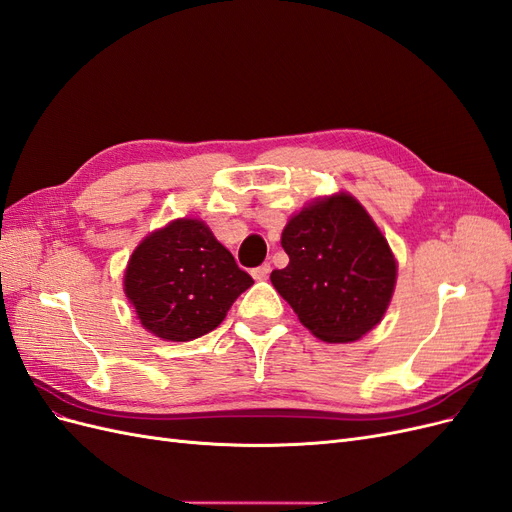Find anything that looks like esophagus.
Segmentation results:
<instances>
[{
	"mask_svg": "<svg viewBox=\"0 0 512 512\" xmlns=\"http://www.w3.org/2000/svg\"><path fill=\"white\" fill-rule=\"evenodd\" d=\"M271 273V265L269 262H265V265H260V267H256L254 271H252V275H254V280H265V277Z\"/></svg>",
	"mask_w": 512,
	"mask_h": 512,
	"instance_id": "obj_1",
	"label": "esophagus"
}]
</instances>
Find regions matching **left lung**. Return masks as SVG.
Here are the masks:
<instances>
[{"mask_svg":"<svg viewBox=\"0 0 512 512\" xmlns=\"http://www.w3.org/2000/svg\"><path fill=\"white\" fill-rule=\"evenodd\" d=\"M288 265L275 290L322 342L346 344L382 320L397 265L367 211L348 194L314 200L282 232Z\"/></svg>","mask_w":512,"mask_h":512,"instance_id":"8db88e82","label":"left lung"}]
</instances>
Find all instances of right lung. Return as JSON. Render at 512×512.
Wrapping results in <instances>:
<instances>
[{
	"label": "right lung",
	"mask_w": 512,
	"mask_h": 512,
	"mask_svg": "<svg viewBox=\"0 0 512 512\" xmlns=\"http://www.w3.org/2000/svg\"><path fill=\"white\" fill-rule=\"evenodd\" d=\"M254 280L200 220H175L136 247L126 294L143 327L168 342H192L226 318Z\"/></svg>",
	"instance_id": "obj_1"
}]
</instances>
